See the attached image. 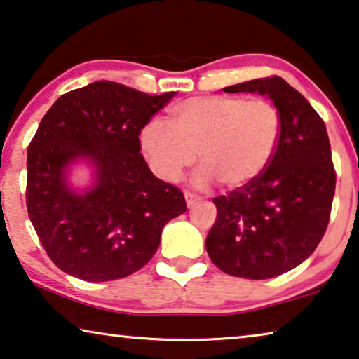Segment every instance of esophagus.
<instances>
[{"mask_svg":"<svg viewBox=\"0 0 359 359\" xmlns=\"http://www.w3.org/2000/svg\"><path fill=\"white\" fill-rule=\"evenodd\" d=\"M184 199H186V204H188V207H192V205L196 204L197 201L201 199V197L197 196V194H194V192H191V191H186V192H184Z\"/></svg>","mask_w":359,"mask_h":359,"instance_id":"1","label":"esophagus"}]
</instances>
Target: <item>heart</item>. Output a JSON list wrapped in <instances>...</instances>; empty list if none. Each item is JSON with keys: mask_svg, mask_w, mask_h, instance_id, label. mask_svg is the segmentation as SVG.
<instances>
[{"mask_svg": "<svg viewBox=\"0 0 359 359\" xmlns=\"http://www.w3.org/2000/svg\"><path fill=\"white\" fill-rule=\"evenodd\" d=\"M171 124L150 121L141 141L150 167L162 180L176 181L199 154V186H246L269 167L282 133L277 107L266 98L192 97L170 110Z\"/></svg>", "mask_w": 359, "mask_h": 359, "instance_id": "b5f03b06", "label": "heart"}]
</instances>
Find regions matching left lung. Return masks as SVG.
Masks as SVG:
<instances>
[{
	"label": "left lung",
	"instance_id": "left-lung-1",
	"mask_svg": "<svg viewBox=\"0 0 359 359\" xmlns=\"http://www.w3.org/2000/svg\"><path fill=\"white\" fill-rule=\"evenodd\" d=\"M223 92L269 95L282 133L259 178L214 197L217 220L205 248L225 273L272 278L306 261L329 225L337 180L329 136L318 111L282 77H261Z\"/></svg>",
	"mask_w": 359,
	"mask_h": 359
}]
</instances>
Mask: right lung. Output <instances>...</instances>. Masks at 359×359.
<instances>
[{"mask_svg":"<svg viewBox=\"0 0 359 359\" xmlns=\"http://www.w3.org/2000/svg\"><path fill=\"white\" fill-rule=\"evenodd\" d=\"M176 95H147L97 81L56 100L27 149L25 204L56 267L86 282L137 272L157 252L163 226L186 212L183 192L152 175L139 134ZM86 158L96 184L77 195L65 168Z\"/></svg>","mask_w":359,"mask_h":359,"instance_id":"obj_1","label":"right lung"}]
</instances>
